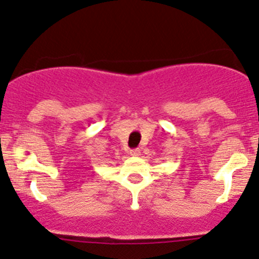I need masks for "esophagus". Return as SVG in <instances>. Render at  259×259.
<instances>
[{
    "instance_id": "1",
    "label": "esophagus",
    "mask_w": 259,
    "mask_h": 259,
    "mask_svg": "<svg viewBox=\"0 0 259 259\" xmlns=\"http://www.w3.org/2000/svg\"><path fill=\"white\" fill-rule=\"evenodd\" d=\"M130 154L133 155V157H140L141 151H140V149H132V151L130 152Z\"/></svg>"
}]
</instances>
